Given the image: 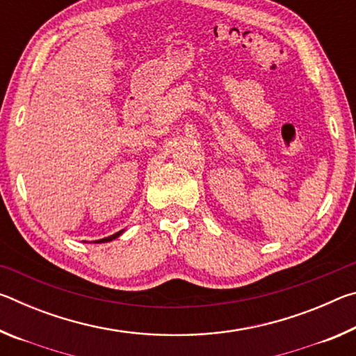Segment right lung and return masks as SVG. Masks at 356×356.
I'll use <instances>...</instances> for the list:
<instances>
[{"mask_svg":"<svg viewBox=\"0 0 356 356\" xmlns=\"http://www.w3.org/2000/svg\"><path fill=\"white\" fill-rule=\"evenodd\" d=\"M124 231H119V232H116V234H113V236H110V237H105V238H102V240H95V243H104V242H111V240H114L116 237H119L120 234H122Z\"/></svg>","mask_w":356,"mask_h":356,"instance_id":"add662e5","label":"right lung"}]
</instances>
